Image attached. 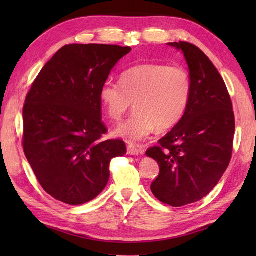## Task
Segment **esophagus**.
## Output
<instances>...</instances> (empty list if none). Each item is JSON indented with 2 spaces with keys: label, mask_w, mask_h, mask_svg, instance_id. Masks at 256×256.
Here are the masks:
<instances>
[{
  "label": "esophagus",
  "mask_w": 256,
  "mask_h": 256,
  "mask_svg": "<svg viewBox=\"0 0 256 256\" xmlns=\"http://www.w3.org/2000/svg\"><path fill=\"white\" fill-rule=\"evenodd\" d=\"M140 150L135 148L134 145H128V155L138 156V155H140Z\"/></svg>",
  "instance_id": "obj_1"
}]
</instances>
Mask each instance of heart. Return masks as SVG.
<instances>
[{
    "instance_id": "b5f03b06",
    "label": "heart",
    "mask_w": 256,
    "mask_h": 256,
    "mask_svg": "<svg viewBox=\"0 0 256 256\" xmlns=\"http://www.w3.org/2000/svg\"><path fill=\"white\" fill-rule=\"evenodd\" d=\"M192 92V77L186 68L148 62L124 72L121 84L106 81L99 99L113 121H118L133 102L134 113L118 125L114 135L136 144L156 128L166 131L175 126L186 113Z\"/></svg>"
}]
</instances>
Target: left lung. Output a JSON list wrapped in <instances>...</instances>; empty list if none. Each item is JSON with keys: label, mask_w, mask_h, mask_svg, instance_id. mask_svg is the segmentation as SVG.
<instances>
[{"label": "left lung", "mask_w": 256, "mask_h": 256, "mask_svg": "<svg viewBox=\"0 0 256 256\" xmlns=\"http://www.w3.org/2000/svg\"><path fill=\"white\" fill-rule=\"evenodd\" d=\"M182 52L192 92L182 118L146 155L160 165L150 190L162 202L182 206L206 197L229 166L236 122L224 79L197 46L168 42Z\"/></svg>", "instance_id": "8db88e82"}]
</instances>
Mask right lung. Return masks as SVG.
Segmentation results:
<instances>
[{
	"mask_svg": "<svg viewBox=\"0 0 256 256\" xmlns=\"http://www.w3.org/2000/svg\"><path fill=\"white\" fill-rule=\"evenodd\" d=\"M131 47L72 44L60 48L37 76L23 108V148L40 186L62 202L98 197L110 178V162L126 154L121 140H100L99 91Z\"/></svg>",
	"mask_w": 256,
	"mask_h": 256,
	"instance_id": "1",
	"label": "right lung"
}]
</instances>
